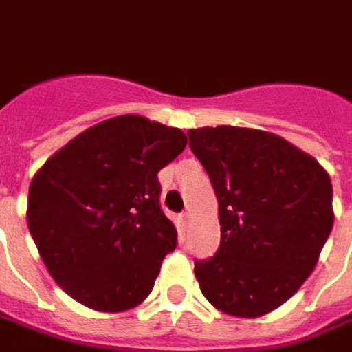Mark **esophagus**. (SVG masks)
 <instances>
[{
    "instance_id": "34e87169",
    "label": "esophagus",
    "mask_w": 352,
    "mask_h": 352,
    "mask_svg": "<svg viewBox=\"0 0 352 352\" xmlns=\"http://www.w3.org/2000/svg\"><path fill=\"white\" fill-rule=\"evenodd\" d=\"M181 221H183V224H189V212H183L181 214Z\"/></svg>"
}]
</instances>
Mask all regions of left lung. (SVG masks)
<instances>
[{"label": "left lung", "mask_w": 352, "mask_h": 352, "mask_svg": "<svg viewBox=\"0 0 352 352\" xmlns=\"http://www.w3.org/2000/svg\"><path fill=\"white\" fill-rule=\"evenodd\" d=\"M219 199L221 246L195 262L201 292L219 311L260 317L309 278L333 228L329 173L309 153L270 131L189 130Z\"/></svg>", "instance_id": "left-lung-1"}]
</instances>
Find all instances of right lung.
Masks as SVG:
<instances>
[{"instance_id": "obj_1", "label": "right lung", "mask_w": 352, "mask_h": 352, "mask_svg": "<svg viewBox=\"0 0 352 352\" xmlns=\"http://www.w3.org/2000/svg\"><path fill=\"white\" fill-rule=\"evenodd\" d=\"M185 146L179 128L116 116L78 133L35 173L29 232L70 298L120 314L151 294L163 258L177 246L157 173Z\"/></svg>"}]
</instances>
